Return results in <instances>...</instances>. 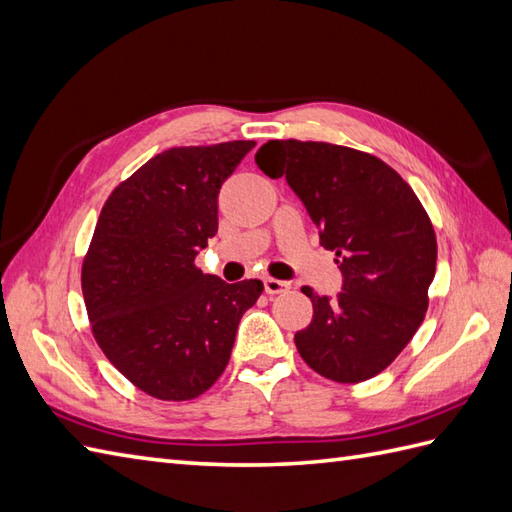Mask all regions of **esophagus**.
Returning <instances> with one entry per match:
<instances>
[{"instance_id": "obj_1", "label": "esophagus", "mask_w": 512, "mask_h": 512, "mask_svg": "<svg viewBox=\"0 0 512 512\" xmlns=\"http://www.w3.org/2000/svg\"><path fill=\"white\" fill-rule=\"evenodd\" d=\"M264 288H266V294H281V292H288L290 290V283L288 281H281V279L266 277L264 279Z\"/></svg>"}]
</instances>
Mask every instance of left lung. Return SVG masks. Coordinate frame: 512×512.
Masks as SVG:
<instances>
[{
	"instance_id": "1",
	"label": "left lung",
	"mask_w": 512,
	"mask_h": 512,
	"mask_svg": "<svg viewBox=\"0 0 512 512\" xmlns=\"http://www.w3.org/2000/svg\"><path fill=\"white\" fill-rule=\"evenodd\" d=\"M259 170L303 200L320 244L342 270L338 299L312 288L314 316L294 342L305 364L338 384L382 373L421 327L436 272V233L412 187L388 163L327 141L272 139Z\"/></svg>"
}]
</instances>
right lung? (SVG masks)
<instances>
[{
    "label": "right lung",
    "instance_id": "1",
    "mask_svg": "<svg viewBox=\"0 0 512 512\" xmlns=\"http://www.w3.org/2000/svg\"><path fill=\"white\" fill-rule=\"evenodd\" d=\"M255 141L163 150L106 198L82 261L91 331L130 384L161 401L207 392L264 283L194 261L218 231V194Z\"/></svg>",
    "mask_w": 512,
    "mask_h": 512
}]
</instances>
